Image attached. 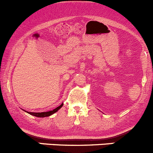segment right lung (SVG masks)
<instances>
[{"mask_svg": "<svg viewBox=\"0 0 153 153\" xmlns=\"http://www.w3.org/2000/svg\"><path fill=\"white\" fill-rule=\"evenodd\" d=\"M63 105V103H62L61 105H59V106H58L57 108H54L53 110H52V111H45V112H27L28 113V114H31V115H33V116H36V117H49V116L52 115L53 114H54V113H56V111H58V110H59L60 108L62 107Z\"/></svg>", "mask_w": 153, "mask_h": 153, "instance_id": "1", "label": "right lung"}]
</instances>
